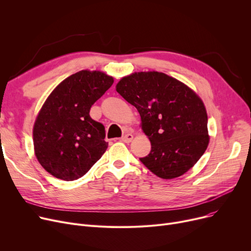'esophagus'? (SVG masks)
Wrapping results in <instances>:
<instances>
[{
  "label": "esophagus",
  "instance_id": "34e87169",
  "mask_svg": "<svg viewBox=\"0 0 251 251\" xmlns=\"http://www.w3.org/2000/svg\"><path fill=\"white\" fill-rule=\"evenodd\" d=\"M132 139H133V135L131 134V133H126V134L123 135V137L121 138V140H122L123 142H126V143H129Z\"/></svg>",
  "mask_w": 251,
  "mask_h": 251
}]
</instances>
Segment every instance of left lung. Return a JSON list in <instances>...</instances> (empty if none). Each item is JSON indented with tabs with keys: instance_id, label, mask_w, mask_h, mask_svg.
<instances>
[{
	"instance_id": "obj_1",
	"label": "left lung",
	"mask_w": 251,
	"mask_h": 251,
	"mask_svg": "<svg viewBox=\"0 0 251 251\" xmlns=\"http://www.w3.org/2000/svg\"><path fill=\"white\" fill-rule=\"evenodd\" d=\"M116 89L137 109L151 143L140 162L163 179L186 173L204 153L209 137L202 100L177 79L161 72L123 77Z\"/></svg>"
}]
</instances>
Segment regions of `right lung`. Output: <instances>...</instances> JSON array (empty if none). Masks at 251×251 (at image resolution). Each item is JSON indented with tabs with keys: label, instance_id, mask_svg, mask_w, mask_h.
Masks as SVG:
<instances>
[{
	"label": "right lung",
	"instance_id": "1",
	"mask_svg": "<svg viewBox=\"0 0 251 251\" xmlns=\"http://www.w3.org/2000/svg\"><path fill=\"white\" fill-rule=\"evenodd\" d=\"M113 82L102 72L82 70L52 90L33 127L34 152L47 172L73 181L100 159L108 148L104 126L89 111Z\"/></svg>",
	"mask_w": 251,
	"mask_h": 251
}]
</instances>
